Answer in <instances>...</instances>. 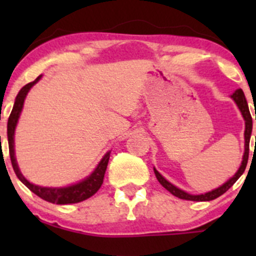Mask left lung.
I'll return each mask as SVG.
<instances>
[{"mask_svg":"<svg viewBox=\"0 0 256 256\" xmlns=\"http://www.w3.org/2000/svg\"><path fill=\"white\" fill-rule=\"evenodd\" d=\"M232 98H233V100L236 102V104L238 105L240 112H242V118H244V120H245V131H244L245 151H244V156H242V164H240L238 172H236V174H234L230 180H226L224 184H222L220 187L216 188V190H210V192L204 193V194L194 196V194H190V193H187V192H184V190L177 188L176 186H174L172 183H170L166 178L162 177L156 168H154V174H156V178L158 180V182L161 183V184L164 186V187L166 188L168 192H171L172 194L176 196V197H178V198H180V200H194V202H206V200H216V198H218L219 196H222L223 193H226V190H228L229 188H230L232 186H233L234 183L238 180V178L242 176V174H244L245 167H246V164H248V158H249V142H250V136H252V115H250L249 106H248L246 99H245V95H244V92H242V89L236 90V92H233V95H232ZM255 120H256V114H255ZM255 141H256V138H255Z\"/></svg>","mask_w":256,"mask_h":256,"instance_id":"obj_1","label":"left lung"}]
</instances>
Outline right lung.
Segmentation results:
<instances>
[{"label":"right lung","instance_id":"obj_1","mask_svg":"<svg viewBox=\"0 0 256 256\" xmlns=\"http://www.w3.org/2000/svg\"><path fill=\"white\" fill-rule=\"evenodd\" d=\"M40 78H42V76H38L34 82H28L27 85H24V86L20 90V92H18L16 96V100H14V109H12L11 115H10L8 118V122H7V138H8L10 156H11L12 167H14V171L18 177V180H20L26 187L30 188L34 194H37L38 197L47 200V202L56 203V204H72V203L82 202V200H88V198H90L92 196H94L95 193L99 190V188L102 187V180H104L105 171H106L108 167V162H109L110 158V151L102 157V160L99 162L96 168L94 170V172H92L89 177H86L85 180H82V182L76 183V184L68 186V187L52 188L40 187V186L33 184V183L28 182V180H26L24 176L20 174V168H18L16 156H14V130H16L18 118H20V112H22L23 102H24L26 96H27L30 88H32Z\"/></svg>","mask_w":256,"mask_h":256}]
</instances>
